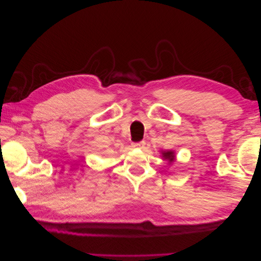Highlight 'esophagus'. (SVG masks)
Here are the masks:
<instances>
[{
  "instance_id": "obj_1",
  "label": "esophagus",
  "mask_w": 261,
  "mask_h": 261,
  "mask_svg": "<svg viewBox=\"0 0 261 261\" xmlns=\"http://www.w3.org/2000/svg\"><path fill=\"white\" fill-rule=\"evenodd\" d=\"M145 145H146L145 141H139V143H133L132 147L133 148H139V149H141V148L145 147Z\"/></svg>"
}]
</instances>
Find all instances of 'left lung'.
<instances>
[{"mask_svg":"<svg viewBox=\"0 0 261 261\" xmlns=\"http://www.w3.org/2000/svg\"><path fill=\"white\" fill-rule=\"evenodd\" d=\"M161 156L162 159L168 161V164H172L176 160V155L175 152L173 151V150H161Z\"/></svg>","mask_w":261,"mask_h":261,"instance_id":"left-lung-1","label":"left lung"}]
</instances>
